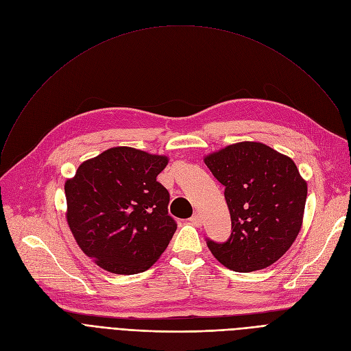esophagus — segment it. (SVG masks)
Listing matches in <instances>:
<instances>
[{"instance_id":"34e87169","label":"esophagus","mask_w":351,"mask_h":351,"mask_svg":"<svg viewBox=\"0 0 351 351\" xmlns=\"http://www.w3.org/2000/svg\"><path fill=\"white\" fill-rule=\"evenodd\" d=\"M189 222H191L193 226H202V217H200L199 215H193V216L189 219Z\"/></svg>"}]
</instances>
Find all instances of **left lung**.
<instances>
[{
    "label": "left lung",
    "instance_id": "8db88e82",
    "mask_svg": "<svg viewBox=\"0 0 351 351\" xmlns=\"http://www.w3.org/2000/svg\"><path fill=\"white\" fill-rule=\"evenodd\" d=\"M225 186L232 219L223 243L208 247L225 267L249 273L269 267L290 249L300 232L307 183L289 156L261 142H239L205 158Z\"/></svg>",
    "mask_w": 351,
    "mask_h": 351
}]
</instances>
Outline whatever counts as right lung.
Masks as SVG:
<instances>
[{"mask_svg": "<svg viewBox=\"0 0 351 351\" xmlns=\"http://www.w3.org/2000/svg\"><path fill=\"white\" fill-rule=\"evenodd\" d=\"M168 158L118 146L85 160L65 182L66 220L82 252L115 274L149 269L176 222L169 192L156 180Z\"/></svg>", "mask_w": 351, "mask_h": 351, "instance_id": "add662e5", "label": "right lung"}]
</instances>
